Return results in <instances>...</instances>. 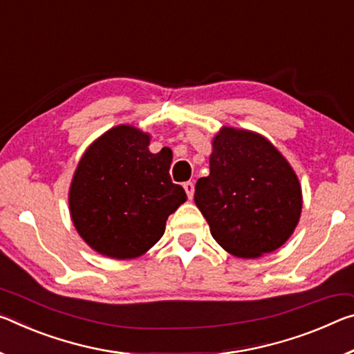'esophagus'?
Wrapping results in <instances>:
<instances>
[{"mask_svg": "<svg viewBox=\"0 0 354 354\" xmlns=\"http://www.w3.org/2000/svg\"><path fill=\"white\" fill-rule=\"evenodd\" d=\"M184 190H186V194H187V198L189 200H192L194 198V192H195V186H194V183H184Z\"/></svg>", "mask_w": 354, "mask_h": 354, "instance_id": "obj_1", "label": "esophagus"}]
</instances>
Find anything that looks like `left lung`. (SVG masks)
Listing matches in <instances>:
<instances>
[{"mask_svg": "<svg viewBox=\"0 0 354 354\" xmlns=\"http://www.w3.org/2000/svg\"><path fill=\"white\" fill-rule=\"evenodd\" d=\"M194 200L212 238L238 258L282 248L302 211L301 183L282 153L261 133L228 126L212 138L209 176Z\"/></svg>", "mask_w": 354, "mask_h": 354, "instance_id": "obj_1", "label": "left lung"}]
</instances>
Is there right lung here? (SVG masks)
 <instances>
[{
    "mask_svg": "<svg viewBox=\"0 0 354 354\" xmlns=\"http://www.w3.org/2000/svg\"><path fill=\"white\" fill-rule=\"evenodd\" d=\"M151 136L131 124L109 129L89 145L72 176L69 212L97 254L132 260L153 248L168 216L187 195L170 178L171 153L149 151Z\"/></svg>",
    "mask_w": 354,
    "mask_h": 354,
    "instance_id": "1",
    "label": "right lung"
}]
</instances>
